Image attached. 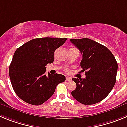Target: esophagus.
<instances>
[{
	"instance_id": "34e87169",
	"label": "esophagus",
	"mask_w": 127,
	"mask_h": 127,
	"mask_svg": "<svg viewBox=\"0 0 127 127\" xmlns=\"http://www.w3.org/2000/svg\"><path fill=\"white\" fill-rule=\"evenodd\" d=\"M66 81H71V78H70V77H66Z\"/></svg>"
}]
</instances>
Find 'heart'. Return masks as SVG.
Masks as SVG:
<instances>
[{
    "instance_id": "obj_1",
    "label": "heart",
    "mask_w": 127,
    "mask_h": 127,
    "mask_svg": "<svg viewBox=\"0 0 127 127\" xmlns=\"http://www.w3.org/2000/svg\"><path fill=\"white\" fill-rule=\"evenodd\" d=\"M67 72H68V70H67Z\"/></svg>"
}]
</instances>
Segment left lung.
<instances>
[{
    "label": "left lung",
    "instance_id": "left-lung-1",
    "mask_svg": "<svg viewBox=\"0 0 127 127\" xmlns=\"http://www.w3.org/2000/svg\"><path fill=\"white\" fill-rule=\"evenodd\" d=\"M81 53L80 65L86 77H74L76 88L72 97L85 105L96 104L107 97L116 83L118 64L114 55L104 46L88 38L70 39Z\"/></svg>",
    "mask_w": 127,
    "mask_h": 127
}]
</instances>
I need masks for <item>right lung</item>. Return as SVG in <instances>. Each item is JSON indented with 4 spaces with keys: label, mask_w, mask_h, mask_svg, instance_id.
<instances>
[{
    "label": "right lung",
    "mask_w": 127,
    "mask_h": 127,
    "mask_svg": "<svg viewBox=\"0 0 127 127\" xmlns=\"http://www.w3.org/2000/svg\"><path fill=\"white\" fill-rule=\"evenodd\" d=\"M67 38H37L16 50L9 68L16 94L28 104L39 105L53 95L56 87L65 81L60 74H45L46 65L54 61V52Z\"/></svg>",
    "instance_id": "add662e5"
}]
</instances>
